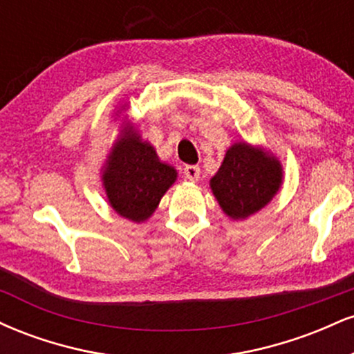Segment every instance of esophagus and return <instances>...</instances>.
Listing matches in <instances>:
<instances>
[{
	"label": "esophagus",
	"mask_w": 354,
	"mask_h": 354,
	"mask_svg": "<svg viewBox=\"0 0 354 354\" xmlns=\"http://www.w3.org/2000/svg\"><path fill=\"white\" fill-rule=\"evenodd\" d=\"M185 176L188 178L189 181H193V183H196L198 180H200V176H201V169H200V166H194V165H188L185 168Z\"/></svg>",
	"instance_id": "1"
}]
</instances>
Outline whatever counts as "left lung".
<instances>
[{"mask_svg":"<svg viewBox=\"0 0 354 354\" xmlns=\"http://www.w3.org/2000/svg\"><path fill=\"white\" fill-rule=\"evenodd\" d=\"M283 165L273 153L258 145L236 141L209 180L219 208L233 221H243L263 209L281 189Z\"/></svg>","mask_w":354,"mask_h":354,"instance_id":"1","label":"left lung"}]
</instances>
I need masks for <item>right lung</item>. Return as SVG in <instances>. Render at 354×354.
Listing matches in <instances>:
<instances>
[{
	"mask_svg": "<svg viewBox=\"0 0 354 354\" xmlns=\"http://www.w3.org/2000/svg\"><path fill=\"white\" fill-rule=\"evenodd\" d=\"M123 109H128V103L118 108L116 120ZM120 121V135L101 166V183L113 211L140 225L153 216L161 198L178 180V171L160 160L128 115Z\"/></svg>",
	"mask_w": 354,
	"mask_h": 354,
	"instance_id": "right-lung-1",
	"label": "right lung"
}]
</instances>
